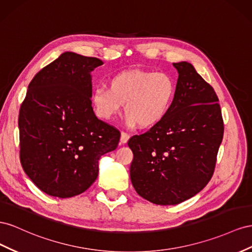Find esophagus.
Returning <instances> with one entry per match:
<instances>
[{
  "instance_id": "1",
  "label": "esophagus",
  "mask_w": 252,
  "mask_h": 252,
  "mask_svg": "<svg viewBox=\"0 0 252 252\" xmlns=\"http://www.w3.org/2000/svg\"><path fill=\"white\" fill-rule=\"evenodd\" d=\"M128 139H130V134H127V133H126V132H121L120 142H121V143H126Z\"/></svg>"
}]
</instances>
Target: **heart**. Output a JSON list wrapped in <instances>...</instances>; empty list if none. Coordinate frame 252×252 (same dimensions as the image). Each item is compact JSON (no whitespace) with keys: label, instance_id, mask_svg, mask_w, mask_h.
<instances>
[{"label":"heart","instance_id":"heart-1","mask_svg":"<svg viewBox=\"0 0 252 252\" xmlns=\"http://www.w3.org/2000/svg\"><path fill=\"white\" fill-rule=\"evenodd\" d=\"M175 96V84L166 73L146 70L124 71L114 76L107 86H98L91 101L99 118L112 120L122 104L128 126L150 127L168 114Z\"/></svg>","mask_w":252,"mask_h":252}]
</instances>
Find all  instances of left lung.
I'll return each instance as SVG.
<instances>
[{"label": "left lung", "mask_w": 252, "mask_h": 252, "mask_svg": "<svg viewBox=\"0 0 252 252\" xmlns=\"http://www.w3.org/2000/svg\"><path fill=\"white\" fill-rule=\"evenodd\" d=\"M178 71L168 114L127 146L134 158L131 182L141 197L156 205H177L210 182L224 135L219 98L188 62Z\"/></svg>", "instance_id": "left-lung-1"}]
</instances>
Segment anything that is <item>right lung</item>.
Here are the masks:
<instances>
[{"instance_id": "add662e5", "label": "right lung", "mask_w": 252, "mask_h": 252, "mask_svg": "<svg viewBox=\"0 0 252 252\" xmlns=\"http://www.w3.org/2000/svg\"><path fill=\"white\" fill-rule=\"evenodd\" d=\"M103 62L62 54L37 73L19 113L20 160L48 195L67 198L88 190L101 155L117 148L120 132L96 117L91 71Z\"/></svg>"}]
</instances>
